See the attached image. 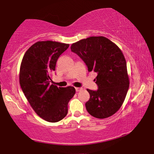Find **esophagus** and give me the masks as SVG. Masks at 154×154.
I'll list each match as a JSON object with an SVG mask.
<instances>
[{"label":"esophagus","mask_w":154,"mask_h":154,"mask_svg":"<svg viewBox=\"0 0 154 154\" xmlns=\"http://www.w3.org/2000/svg\"><path fill=\"white\" fill-rule=\"evenodd\" d=\"M82 89H83L82 88H75V90H76V92H80Z\"/></svg>","instance_id":"34e87169"}]
</instances>
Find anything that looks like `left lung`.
Returning a JSON list of instances; mask_svg holds the SVG:
<instances>
[{
  "label": "left lung",
  "mask_w": 154,
  "mask_h": 154,
  "mask_svg": "<svg viewBox=\"0 0 154 154\" xmlns=\"http://www.w3.org/2000/svg\"><path fill=\"white\" fill-rule=\"evenodd\" d=\"M71 51L84 61L88 71L97 73V91L87 89L90 99L88 112L97 119H106L116 113L125 100L130 81L127 64L121 50L104 36H91L73 43Z\"/></svg>",
  "instance_id": "8db88e82"
}]
</instances>
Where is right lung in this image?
<instances>
[{"instance_id":"right-lung-1","label":"right lung","mask_w":154,"mask_h":154,"mask_svg":"<svg viewBox=\"0 0 154 154\" xmlns=\"http://www.w3.org/2000/svg\"><path fill=\"white\" fill-rule=\"evenodd\" d=\"M69 46L57 41H38L26 50L21 63L20 83L22 91L36 114L50 123L66 116L69 102L75 93L72 86L50 85L57 61Z\"/></svg>"}]
</instances>
